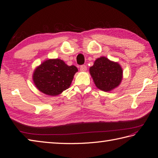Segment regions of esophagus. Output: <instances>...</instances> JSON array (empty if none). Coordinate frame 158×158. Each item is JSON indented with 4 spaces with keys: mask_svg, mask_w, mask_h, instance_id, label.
<instances>
[{
    "mask_svg": "<svg viewBox=\"0 0 158 158\" xmlns=\"http://www.w3.org/2000/svg\"><path fill=\"white\" fill-rule=\"evenodd\" d=\"M87 70V66H85V65H81V66H80V70L81 71V72H85Z\"/></svg>",
    "mask_w": 158,
    "mask_h": 158,
    "instance_id": "obj_1",
    "label": "esophagus"
}]
</instances>
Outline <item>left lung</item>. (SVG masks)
<instances>
[{"label":"left lung","instance_id":"8db88e82","mask_svg":"<svg viewBox=\"0 0 158 158\" xmlns=\"http://www.w3.org/2000/svg\"><path fill=\"white\" fill-rule=\"evenodd\" d=\"M95 85L105 92H110L118 87L123 79V69L120 64L101 57L96 60L89 68Z\"/></svg>","mask_w":158,"mask_h":158}]
</instances>
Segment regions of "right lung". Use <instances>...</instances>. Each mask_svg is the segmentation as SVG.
I'll use <instances>...</instances> for the list:
<instances>
[{
  "mask_svg": "<svg viewBox=\"0 0 158 158\" xmlns=\"http://www.w3.org/2000/svg\"><path fill=\"white\" fill-rule=\"evenodd\" d=\"M77 71L76 66H68L60 59H50L34 70L33 83L44 94L57 96L70 87Z\"/></svg>",
  "mask_w": 158,
  "mask_h": 158,
  "instance_id": "obj_1",
  "label": "right lung"
}]
</instances>
